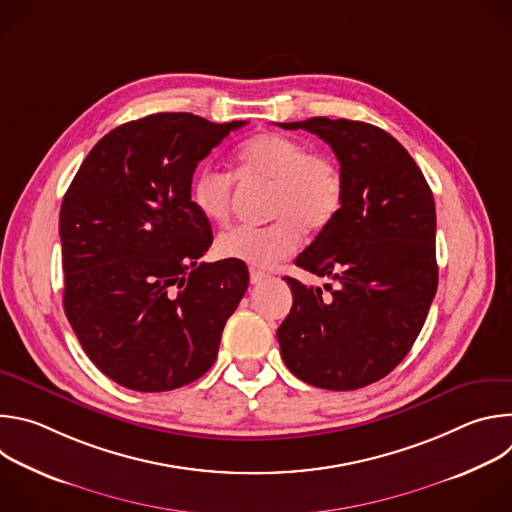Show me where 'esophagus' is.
<instances>
[{"label":"esophagus","instance_id":"esophagus-1","mask_svg":"<svg viewBox=\"0 0 512 512\" xmlns=\"http://www.w3.org/2000/svg\"><path fill=\"white\" fill-rule=\"evenodd\" d=\"M269 275L265 273V271H259V269H251L249 271V279H251V283L255 285V283H261V281H265Z\"/></svg>","mask_w":512,"mask_h":512}]
</instances>
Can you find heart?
I'll list each match as a JSON object with an SVG mask.
<instances>
[{"instance_id":"b5f03b06","label":"heart","mask_w":512,"mask_h":512,"mask_svg":"<svg viewBox=\"0 0 512 512\" xmlns=\"http://www.w3.org/2000/svg\"><path fill=\"white\" fill-rule=\"evenodd\" d=\"M235 174L245 182H269V225L235 227L216 239V255L251 267H271L291 255L302 233L328 229L344 204V176L338 164L310 152L308 145L283 133H259L247 139L235 156ZM235 176L200 168L190 180V202L210 223L229 221Z\"/></svg>"}]
</instances>
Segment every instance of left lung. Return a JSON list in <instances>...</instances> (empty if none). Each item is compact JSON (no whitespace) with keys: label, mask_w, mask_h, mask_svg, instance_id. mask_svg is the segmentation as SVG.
Instances as JSON below:
<instances>
[{"label":"left lung","mask_w":512,"mask_h":512,"mask_svg":"<svg viewBox=\"0 0 512 512\" xmlns=\"http://www.w3.org/2000/svg\"><path fill=\"white\" fill-rule=\"evenodd\" d=\"M324 139L340 162L344 204L296 265L334 279L285 277L294 294L277 328L285 367L308 385L354 391L407 356L437 289L435 202L419 166L387 131L312 117L279 123Z\"/></svg>","instance_id":"left-lung-1"}]
</instances>
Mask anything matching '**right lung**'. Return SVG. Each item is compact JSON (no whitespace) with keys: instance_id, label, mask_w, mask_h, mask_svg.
<instances>
[{"instance_id":"obj_1","label":"right lung","mask_w":512,"mask_h":512,"mask_svg":"<svg viewBox=\"0 0 512 512\" xmlns=\"http://www.w3.org/2000/svg\"><path fill=\"white\" fill-rule=\"evenodd\" d=\"M247 121L156 113L109 131L60 208L64 314L111 381L162 393L200 379L249 285L245 263H200L210 223L190 202L200 160Z\"/></svg>"}]
</instances>
